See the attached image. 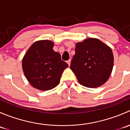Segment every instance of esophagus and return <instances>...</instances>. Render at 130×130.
Listing matches in <instances>:
<instances>
[{"label":"esophagus","mask_w":130,"mask_h":130,"mask_svg":"<svg viewBox=\"0 0 130 130\" xmlns=\"http://www.w3.org/2000/svg\"><path fill=\"white\" fill-rule=\"evenodd\" d=\"M67 63H68V65H69V66H70V63H71V60H68L67 61Z\"/></svg>","instance_id":"1"}]
</instances>
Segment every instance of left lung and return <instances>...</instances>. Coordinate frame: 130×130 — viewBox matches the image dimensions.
<instances>
[{
    "mask_svg": "<svg viewBox=\"0 0 130 130\" xmlns=\"http://www.w3.org/2000/svg\"><path fill=\"white\" fill-rule=\"evenodd\" d=\"M70 69L78 82L96 88L104 84L112 72L114 57L109 46L97 38L86 39L75 44Z\"/></svg>",
    "mask_w": 130,
    "mask_h": 130,
    "instance_id": "obj_1",
    "label": "left lung"
}]
</instances>
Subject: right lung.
<instances>
[{
    "label": "right lung",
    "mask_w": 130,
    "mask_h": 130,
    "mask_svg": "<svg viewBox=\"0 0 130 130\" xmlns=\"http://www.w3.org/2000/svg\"><path fill=\"white\" fill-rule=\"evenodd\" d=\"M50 40L35 42L25 53L22 61L24 74L35 89L48 90L60 83L62 72L69 67L61 60V55L53 50Z\"/></svg>",
    "instance_id": "right-lung-1"
}]
</instances>
